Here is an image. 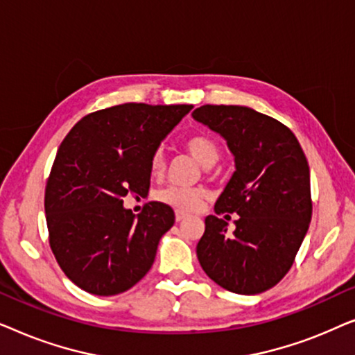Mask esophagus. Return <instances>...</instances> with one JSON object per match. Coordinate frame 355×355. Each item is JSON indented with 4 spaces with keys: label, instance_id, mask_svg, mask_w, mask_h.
Returning a JSON list of instances; mask_svg holds the SVG:
<instances>
[{
    "label": "esophagus",
    "instance_id": "esophagus-1",
    "mask_svg": "<svg viewBox=\"0 0 355 355\" xmlns=\"http://www.w3.org/2000/svg\"><path fill=\"white\" fill-rule=\"evenodd\" d=\"M187 218V213H184V211H176V221H182V220H186Z\"/></svg>",
    "mask_w": 355,
    "mask_h": 355
}]
</instances>
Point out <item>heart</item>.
Wrapping results in <instances>:
<instances>
[{
    "label": "heart",
    "instance_id": "heart-1",
    "mask_svg": "<svg viewBox=\"0 0 355 355\" xmlns=\"http://www.w3.org/2000/svg\"><path fill=\"white\" fill-rule=\"evenodd\" d=\"M184 147L203 166H211L220 157V148L215 140L207 134H192L186 139ZM166 169V159L162 148L155 150L150 158V173L153 178H162ZM205 192L198 187H176L169 186L157 193V200L176 208L179 211H196L202 205Z\"/></svg>",
    "mask_w": 355,
    "mask_h": 355
}]
</instances>
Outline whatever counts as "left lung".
<instances>
[{
    "mask_svg": "<svg viewBox=\"0 0 355 355\" xmlns=\"http://www.w3.org/2000/svg\"><path fill=\"white\" fill-rule=\"evenodd\" d=\"M192 116L221 134L234 155L236 171L215 211L239 215L232 232L223 218H205L198 261L231 293H265L291 270L309 230L307 158L288 125L247 106L203 105Z\"/></svg>",
    "mask_w": 355,
    "mask_h": 355,
    "instance_id": "left-lung-1",
    "label": "left lung"
}]
</instances>
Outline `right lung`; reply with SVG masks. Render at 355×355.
<instances>
[{
    "label": "right lung",
    "instance_id": "obj_1",
    "mask_svg": "<svg viewBox=\"0 0 355 355\" xmlns=\"http://www.w3.org/2000/svg\"><path fill=\"white\" fill-rule=\"evenodd\" d=\"M192 105L124 103L87 114L58 148L45 187L53 255L76 286L116 295L152 268L173 208L148 202L137 216L123 198L145 197L150 158Z\"/></svg>",
    "mask_w": 355,
    "mask_h": 355
}]
</instances>
